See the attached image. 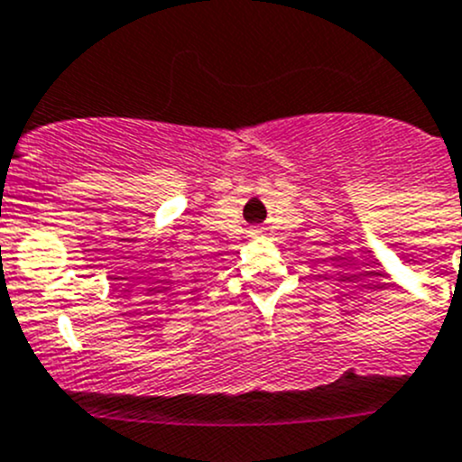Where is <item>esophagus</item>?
<instances>
[{
    "instance_id": "1",
    "label": "esophagus",
    "mask_w": 462,
    "mask_h": 462,
    "mask_svg": "<svg viewBox=\"0 0 462 462\" xmlns=\"http://www.w3.org/2000/svg\"><path fill=\"white\" fill-rule=\"evenodd\" d=\"M252 236H263V231L261 228H252Z\"/></svg>"
}]
</instances>
